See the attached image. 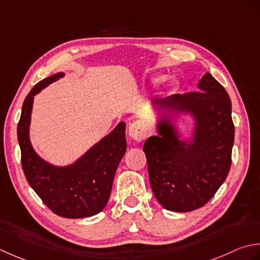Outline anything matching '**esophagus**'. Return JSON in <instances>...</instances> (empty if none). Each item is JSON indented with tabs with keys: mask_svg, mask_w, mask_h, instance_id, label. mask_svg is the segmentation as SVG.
<instances>
[{
	"mask_svg": "<svg viewBox=\"0 0 260 260\" xmlns=\"http://www.w3.org/2000/svg\"><path fill=\"white\" fill-rule=\"evenodd\" d=\"M129 135L132 139L141 141L146 137V128L141 121H135L129 125Z\"/></svg>",
	"mask_w": 260,
	"mask_h": 260,
	"instance_id": "1",
	"label": "esophagus"
}]
</instances>
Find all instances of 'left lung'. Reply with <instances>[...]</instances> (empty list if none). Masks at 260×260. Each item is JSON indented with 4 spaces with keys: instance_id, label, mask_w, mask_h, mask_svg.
<instances>
[{
    "instance_id": "8db88e82",
    "label": "left lung",
    "mask_w": 260,
    "mask_h": 260,
    "mask_svg": "<svg viewBox=\"0 0 260 260\" xmlns=\"http://www.w3.org/2000/svg\"><path fill=\"white\" fill-rule=\"evenodd\" d=\"M199 89L160 101L162 109L195 116L192 142L178 139L165 114L158 124L159 136L148 138L144 145L152 192L164 208L175 212L208 203L231 166L235 125L229 94L210 73L201 78Z\"/></svg>"
}]
</instances>
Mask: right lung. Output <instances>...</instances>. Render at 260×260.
I'll return each mask as SVG.
<instances>
[{
    "label": "right lung",
    "instance_id": "obj_1",
    "mask_svg": "<svg viewBox=\"0 0 260 260\" xmlns=\"http://www.w3.org/2000/svg\"><path fill=\"white\" fill-rule=\"evenodd\" d=\"M62 76L57 73L42 79L26 95L18 123V140L25 178L42 202L62 218L81 219L100 213L108 203L114 174L126 150L125 123L120 122L71 166L57 167L42 160L29 139L34 96Z\"/></svg>",
    "mask_w": 260,
    "mask_h": 260
}]
</instances>
